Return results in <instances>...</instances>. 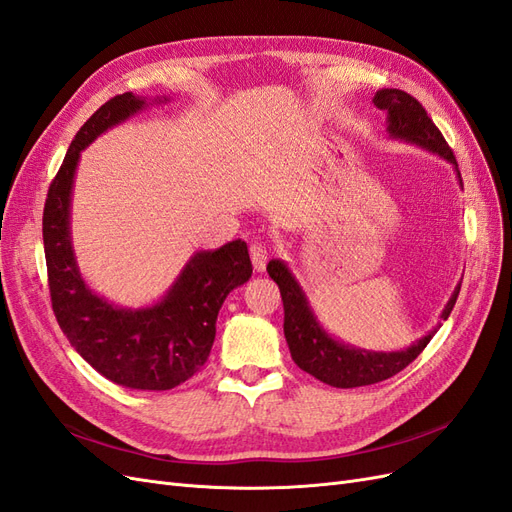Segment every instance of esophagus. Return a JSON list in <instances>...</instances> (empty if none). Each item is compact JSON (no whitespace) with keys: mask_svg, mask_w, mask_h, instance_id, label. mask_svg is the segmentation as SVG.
I'll use <instances>...</instances> for the list:
<instances>
[{"mask_svg":"<svg viewBox=\"0 0 512 512\" xmlns=\"http://www.w3.org/2000/svg\"><path fill=\"white\" fill-rule=\"evenodd\" d=\"M250 256H252V265L256 271H265L267 265V247L262 243H252L250 245Z\"/></svg>","mask_w":512,"mask_h":512,"instance_id":"esophagus-1","label":"esophagus"}]
</instances>
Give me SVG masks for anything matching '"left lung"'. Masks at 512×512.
Here are the masks:
<instances>
[{
	"label": "left lung",
	"mask_w": 512,
	"mask_h": 512,
	"mask_svg": "<svg viewBox=\"0 0 512 512\" xmlns=\"http://www.w3.org/2000/svg\"><path fill=\"white\" fill-rule=\"evenodd\" d=\"M374 104L380 111H386V132L393 138L414 143L431 153H438L444 160L451 162L457 170L461 183V175L457 168V160L453 149L444 141L442 132L431 121L423 104L401 89H380L374 96ZM463 185V183H461ZM271 280L280 286L284 301V335L292 354V361L297 363L309 376L318 378L324 384L337 386V389H354V386L376 384L386 378L399 374L401 369L408 367L418 354L425 350L436 335L438 329L429 331L423 339H418L406 350L399 352H367L361 348H350L335 339L320 327L312 307L307 303L305 292L299 282L288 271L286 262L271 260L267 265ZM461 286L455 288L453 297L448 299L442 320L451 316L455 301L459 297Z\"/></svg>",
	"instance_id": "left-lung-1"
}]
</instances>
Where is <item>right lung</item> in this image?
<instances>
[{
	"mask_svg": "<svg viewBox=\"0 0 512 512\" xmlns=\"http://www.w3.org/2000/svg\"><path fill=\"white\" fill-rule=\"evenodd\" d=\"M166 100V98H164ZM147 100L128 94L104 102L76 132L46 194L42 239L53 312L74 350L98 374L141 391H168L190 380L209 359L215 320L232 288L252 277L247 245L196 252L166 297L151 307L126 309L91 292L79 273L70 241V196L81 151Z\"/></svg>",
	"mask_w": 512,
	"mask_h": 512,
	"instance_id": "1",
	"label": "right lung"
}]
</instances>
